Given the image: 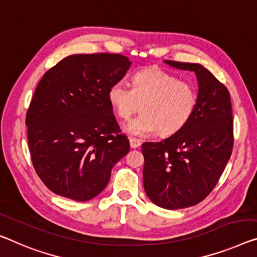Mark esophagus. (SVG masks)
<instances>
[{"instance_id":"1","label":"esophagus","mask_w":257,"mask_h":257,"mask_svg":"<svg viewBox=\"0 0 257 257\" xmlns=\"http://www.w3.org/2000/svg\"><path fill=\"white\" fill-rule=\"evenodd\" d=\"M130 146H131V148H138L141 146V141L136 139V138H131L130 139Z\"/></svg>"}]
</instances>
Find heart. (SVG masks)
I'll list each match as a JSON object with an SVG mask.
<instances>
[{"instance_id":"1","label":"heart","mask_w":257,"mask_h":257,"mask_svg":"<svg viewBox=\"0 0 257 257\" xmlns=\"http://www.w3.org/2000/svg\"><path fill=\"white\" fill-rule=\"evenodd\" d=\"M132 88L115 82L108 90V100L116 115L128 119L124 131L133 136H147L159 131L161 136L176 134L187 125L197 105L195 86L179 80L175 74L159 68L141 70L132 77Z\"/></svg>"}]
</instances>
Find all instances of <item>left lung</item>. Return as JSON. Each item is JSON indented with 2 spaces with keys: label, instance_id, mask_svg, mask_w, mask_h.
Masks as SVG:
<instances>
[{
  "label": "left lung",
  "instance_id": "1",
  "mask_svg": "<svg viewBox=\"0 0 257 257\" xmlns=\"http://www.w3.org/2000/svg\"><path fill=\"white\" fill-rule=\"evenodd\" d=\"M195 73L199 92L192 119L160 142L141 146L144 187L156 206L175 210L206 199L226 167L233 148L230 93L210 71L197 63L164 61Z\"/></svg>",
  "mask_w": 257,
  "mask_h": 257
}]
</instances>
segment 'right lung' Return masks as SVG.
<instances>
[{"instance_id": "right-lung-1", "label": "right lung", "mask_w": 257, "mask_h": 257, "mask_svg": "<svg viewBox=\"0 0 257 257\" xmlns=\"http://www.w3.org/2000/svg\"><path fill=\"white\" fill-rule=\"evenodd\" d=\"M131 62L119 54H78L47 71L26 113L31 159L51 192L88 201L130 151L108 100Z\"/></svg>"}]
</instances>
